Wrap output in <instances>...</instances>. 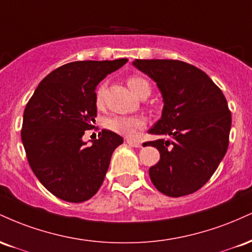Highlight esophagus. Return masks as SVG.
I'll list each match as a JSON object with an SVG mask.
<instances>
[{"instance_id": "obj_1", "label": "esophagus", "mask_w": 252, "mask_h": 252, "mask_svg": "<svg viewBox=\"0 0 252 252\" xmlns=\"http://www.w3.org/2000/svg\"><path fill=\"white\" fill-rule=\"evenodd\" d=\"M126 142L129 144V146H131V147H135V148H141V147H142V143L141 142H138V141H135V140H132V138H126Z\"/></svg>"}]
</instances>
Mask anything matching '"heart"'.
Masks as SVG:
<instances>
[{"label": "heart", "instance_id": "b5f03b06", "mask_svg": "<svg viewBox=\"0 0 252 252\" xmlns=\"http://www.w3.org/2000/svg\"><path fill=\"white\" fill-rule=\"evenodd\" d=\"M126 84H128V88L131 90L132 94H135L136 96H138L144 89H150L149 83L143 78L137 76L130 77ZM104 94H105V85L102 84V85L98 86L96 91L97 105H102ZM143 126L144 121L140 117L115 116L106 121V128L116 132V134L124 136H134L137 132V130L143 128Z\"/></svg>", "mask_w": 252, "mask_h": 252}]
</instances>
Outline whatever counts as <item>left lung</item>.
Masks as SVG:
<instances>
[{
    "mask_svg": "<svg viewBox=\"0 0 252 252\" xmlns=\"http://www.w3.org/2000/svg\"><path fill=\"white\" fill-rule=\"evenodd\" d=\"M162 94V116L148 132L163 136L143 146L160 152L149 168L156 189L178 198L201 189L218 168L228 147L231 111L212 79L190 63L168 59H136Z\"/></svg>",
    "mask_w": 252,
    "mask_h": 252,
    "instance_id": "1",
    "label": "left lung"
}]
</instances>
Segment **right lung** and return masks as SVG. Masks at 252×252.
<instances>
[{"label": "right lung", "mask_w": 252, "mask_h": 252, "mask_svg": "<svg viewBox=\"0 0 252 252\" xmlns=\"http://www.w3.org/2000/svg\"><path fill=\"white\" fill-rule=\"evenodd\" d=\"M126 62L65 63L43 78L28 100L21 130L26 155L39 181L57 198L83 202L102 186L123 138L105 129L91 146L82 137L96 122V86Z\"/></svg>", "instance_id": "right-lung-1"}]
</instances>
